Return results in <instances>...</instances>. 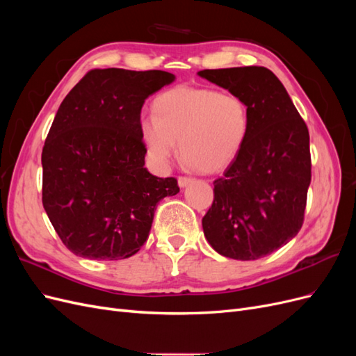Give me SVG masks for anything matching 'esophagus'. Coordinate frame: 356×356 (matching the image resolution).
Segmentation results:
<instances>
[{
	"instance_id": "obj_1",
	"label": "esophagus",
	"mask_w": 356,
	"mask_h": 356,
	"mask_svg": "<svg viewBox=\"0 0 356 356\" xmlns=\"http://www.w3.org/2000/svg\"><path fill=\"white\" fill-rule=\"evenodd\" d=\"M190 182H193V178H190V177H179V178H178L179 187H186V186L190 184Z\"/></svg>"
}]
</instances>
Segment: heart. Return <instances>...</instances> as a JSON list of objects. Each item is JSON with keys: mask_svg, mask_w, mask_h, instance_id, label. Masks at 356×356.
I'll return each mask as SVG.
<instances>
[{"mask_svg": "<svg viewBox=\"0 0 356 356\" xmlns=\"http://www.w3.org/2000/svg\"><path fill=\"white\" fill-rule=\"evenodd\" d=\"M154 117L144 118L141 138L157 166H168L179 153L202 174H215L233 163L251 129L250 108L234 93L207 88H175L157 96Z\"/></svg>", "mask_w": 356, "mask_h": 356, "instance_id": "1", "label": "heart"}]
</instances>
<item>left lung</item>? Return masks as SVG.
Wrapping results in <instances>:
<instances>
[{"label": "left lung", "instance_id": "obj_1", "mask_svg": "<svg viewBox=\"0 0 356 356\" xmlns=\"http://www.w3.org/2000/svg\"><path fill=\"white\" fill-rule=\"evenodd\" d=\"M200 77L245 99L251 129L239 156L213 181L204 238L233 260L286 245L305 221L312 178L309 131L284 84L264 67L203 70Z\"/></svg>", "mask_w": 356, "mask_h": 356}]
</instances>
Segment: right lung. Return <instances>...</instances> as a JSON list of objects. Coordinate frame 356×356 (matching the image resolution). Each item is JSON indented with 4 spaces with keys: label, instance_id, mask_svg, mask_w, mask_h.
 I'll list each match as a JSON object with an SVG mask.
<instances>
[{
    "label": "right lung",
    "instance_id": "right-lung-1",
    "mask_svg": "<svg viewBox=\"0 0 356 356\" xmlns=\"http://www.w3.org/2000/svg\"><path fill=\"white\" fill-rule=\"evenodd\" d=\"M175 80L166 71L92 70L62 101L42 147V207L71 252L101 261L132 257L157 203L179 191L145 165L141 110Z\"/></svg>",
    "mask_w": 356,
    "mask_h": 356
}]
</instances>
